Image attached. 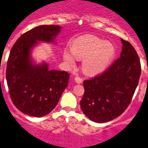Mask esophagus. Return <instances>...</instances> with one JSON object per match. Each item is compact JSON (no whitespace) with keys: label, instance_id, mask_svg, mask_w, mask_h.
<instances>
[{"label":"esophagus","instance_id":"obj_1","mask_svg":"<svg viewBox=\"0 0 148 148\" xmlns=\"http://www.w3.org/2000/svg\"><path fill=\"white\" fill-rule=\"evenodd\" d=\"M74 79H75V82L78 84L82 83V82H83V79L80 78V77H76L75 78H74Z\"/></svg>","mask_w":148,"mask_h":148}]
</instances>
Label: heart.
Wrapping results in <instances>:
<instances>
[{
    "label": "heart",
    "instance_id": "heart-1",
    "mask_svg": "<svg viewBox=\"0 0 148 148\" xmlns=\"http://www.w3.org/2000/svg\"><path fill=\"white\" fill-rule=\"evenodd\" d=\"M71 50H65L63 57L65 61L73 66L77 59H82V70L88 75L101 72L114 58L116 49L110 41H104L93 35L81 36L71 42Z\"/></svg>",
    "mask_w": 148,
    "mask_h": 148
}]
</instances>
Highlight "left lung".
I'll return each instance as SVG.
<instances>
[{
	"mask_svg": "<svg viewBox=\"0 0 148 148\" xmlns=\"http://www.w3.org/2000/svg\"><path fill=\"white\" fill-rule=\"evenodd\" d=\"M121 57L102 74L85 80L81 110L91 121L106 123L118 118L128 107L139 83L141 64L128 41L121 38Z\"/></svg>",
	"mask_w": 148,
	"mask_h": 148,
	"instance_id": "1",
	"label": "left lung"
}]
</instances>
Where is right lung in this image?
Here are the masks:
<instances>
[{
	"mask_svg": "<svg viewBox=\"0 0 148 148\" xmlns=\"http://www.w3.org/2000/svg\"><path fill=\"white\" fill-rule=\"evenodd\" d=\"M60 29L53 25L34 27L18 38L10 51L5 72L9 94L15 107L27 115L49 114L68 86L69 73L49 70L46 63L35 65L30 60V51L38 41L53 43Z\"/></svg>",
	"mask_w": 148,
	"mask_h": 148,
	"instance_id": "add662e5",
	"label": "right lung"
}]
</instances>
